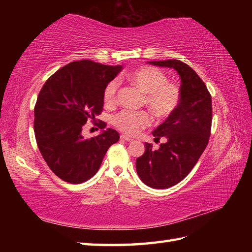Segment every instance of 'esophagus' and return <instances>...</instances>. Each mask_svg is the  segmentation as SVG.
Wrapping results in <instances>:
<instances>
[{
  "mask_svg": "<svg viewBox=\"0 0 252 252\" xmlns=\"http://www.w3.org/2000/svg\"><path fill=\"white\" fill-rule=\"evenodd\" d=\"M121 138H122L123 141H126V142H132L133 141V138L126 136V135H121Z\"/></svg>",
  "mask_w": 252,
  "mask_h": 252,
  "instance_id": "esophagus-1",
  "label": "esophagus"
}]
</instances>
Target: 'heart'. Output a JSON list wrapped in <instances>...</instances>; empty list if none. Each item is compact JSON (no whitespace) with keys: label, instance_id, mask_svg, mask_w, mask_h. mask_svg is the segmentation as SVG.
Wrapping results in <instances>:
<instances>
[{"label":"heart","instance_id":"b5f03b06","mask_svg":"<svg viewBox=\"0 0 252 252\" xmlns=\"http://www.w3.org/2000/svg\"><path fill=\"white\" fill-rule=\"evenodd\" d=\"M133 87L144 94L143 104L157 118H165L176 109L181 97L176 84L167 81L165 74L154 67H141L126 76ZM119 83L112 80L104 90L106 104H115ZM151 123V117L146 111L123 110L112 118V125L127 135H136Z\"/></svg>","mask_w":252,"mask_h":252}]
</instances>
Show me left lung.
Returning <instances> with one entry per match:
<instances>
[{
  "label": "left lung",
  "instance_id": "8db88e82",
  "mask_svg": "<svg viewBox=\"0 0 252 252\" xmlns=\"http://www.w3.org/2000/svg\"><path fill=\"white\" fill-rule=\"evenodd\" d=\"M168 67L181 79L176 109L153 131L155 141L163 137L157 151L145 143V153L136 159V172L144 184L158 189L178 184L195 167L205 151L212 122L211 95L195 70L178 60L148 62Z\"/></svg>",
  "mask_w": 252,
  "mask_h": 252
}]
</instances>
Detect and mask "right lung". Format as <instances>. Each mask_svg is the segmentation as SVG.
<instances>
[{
  "instance_id": "obj_1",
  "label": "right lung",
  "mask_w": 252,
  "mask_h": 252,
  "mask_svg": "<svg viewBox=\"0 0 252 252\" xmlns=\"http://www.w3.org/2000/svg\"><path fill=\"white\" fill-rule=\"evenodd\" d=\"M122 70L83 60L68 63L44 83L34 107L37 147L50 169L71 184L90 180L97 172L105 154L119 141L114 129L85 138L82 127L95 120L104 105L106 85ZM100 129L106 123L100 122Z\"/></svg>"
}]
</instances>
